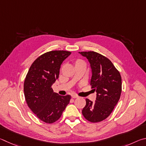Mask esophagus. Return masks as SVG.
Returning a JSON list of instances; mask_svg holds the SVG:
<instances>
[{"instance_id": "obj_1", "label": "esophagus", "mask_w": 146, "mask_h": 146, "mask_svg": "<svg viewBox=\"0 0 146 146\" xmlns=\"http://www.w3.org/2000/svg\"><path fill=\"white\" fill-rule=\"evenodd\" d=\"M71 96H72V98H78V96L77 95V94H72Z\"/></svg>"}]
</instances>
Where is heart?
Here are the masks:
<instances>
[{
	"label": "heart",
	"mask_w": 146,
	"mask_h": 146,
	"mask_svg": "<svg viewBox=\"0 0 146 146\" xmlns=\"http://www.w3.org/2000/svg\"><path fill=\"white\" fill-rule=\"evenodd\" d=\"M79 61H80V60H79Z\"/></svg>",
	"instance_id": "heart-1"
}]
</instances>
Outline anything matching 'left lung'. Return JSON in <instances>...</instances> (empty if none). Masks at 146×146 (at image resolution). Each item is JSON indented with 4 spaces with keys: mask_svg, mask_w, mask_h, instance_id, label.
Returning a JSON list of instances; mask_svg holds the SVG:
<instances>
[{
    "mask_svg": "<svg viewBox=\"0 0 146 146\" xmlns=\"http://www.w3.org/2000/svg\"><path fill=\"white\" fill-rule=\"evenodd\" d=\"M80 53L90 63L92 72L90 85L97 93L94 103L86 99L82 114L91 122H101L111 114L118 103L122 92L121 76L111 61L101 54L94 51Z\"/></svg>",
    "mask_w": 146,
    "mask_h": 146,
    "instance_id": "obj_1",
    "label": "left lung"
}]
</instances>
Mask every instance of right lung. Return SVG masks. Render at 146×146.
I'll list each match as a JSON object with an SVG mask.
<instances>
[{"mask_svg":"<svg viewBox=\"0 0 146 146\" xmlns=\"http://www.w3.org/2000/svg\"><path fill=\"white\" fill-rule=\"evenodd\" d=\"M70 53L52 50L43 54L32 63L25 78L24 92L27 105L45 123L57 121L71 99L70 95L54 92L51 88L59 77L61 64Z\"/></svg>","mask_w":146,"mask_h":146,"instance_id":"add662e5","label":"right lung"}]
</instances>
